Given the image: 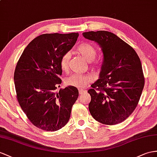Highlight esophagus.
<instances>
[{
  "mask_svg": "<svg viewBox=\"0 0 157 157\" xmlns=\"http://www.w3.org/2000/svg\"><path fill=\"white\" fill-rule=\"evenodd\" d=\"M86 92V91L84 90H83V89H79V95H82V94H83L84 93H85Z\"/></svg>",
  "mask_w": 157,
  "mask_h": 157,
  "instance_id": "34e87169",
  "label": "esophagus"
}]
</instances>
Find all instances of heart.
<instances>
[{
	"label": "heart",
	"mask_w": 157,
	"mask_h": 157,
	"mask_svg": "<svg viewBox=\"0 0 157 157\" xmlns=\"http://www.w3.org/2000/svg\"><path fill=\"white\" fill-rule=\"evenodd\" d=\"M78 52L86 61L91 62L97 56L95 48L89 44H82L78 47ZM71 55L70 52H66L60 59V66L63 71H67L69 66V62ZM93 81V77L90 75L72 74L66 79L65 83L67 86L75 87H84Z\"/></svg>",
	"instance_id": "heart-1"
}]
</instances>
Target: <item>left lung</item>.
I'll list each match as a JSON object with an SVG mask.
<instances>
[{"mask_svg": "<svg viewBox=\"0 0 157 157\" xmlns=\"http://www.w3.org/2000/svg\"><path fill=\"white\" fill-rule=\"evenodd\" d=\"M83 36L98 43L103 54L99 78L88 90L90 113L103 124L121 123L135 110L143 90L140 60L133 48L110 32L90 31Z\"/></svg>", "mask_w": 157, "mask_h": 157, "instance_id": "8db88e82", "label": "left lung"}]
</instances>
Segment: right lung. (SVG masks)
I'll use <instances>...</instances> for the list:
<instances>
[{
	"label": "right lung",
	"instance_id": "add662e5",
	"mask_svg": "<svg viewBox=\"0 0 157 157\" xmlns=\"http://www.w3.org/2000/svg\"><path fill=\"white\" fill-rule=\"evenodd\" d=\"M79 34H45L31 41L16 66L14 81L18 101L34 126L58 131L70 119L79 91L73 86L56 91L62 74V56L70 51Z\"/></svg>",
	"mask_w": 157,
	"mask_h": 157
}]
</instances>
